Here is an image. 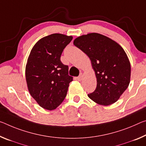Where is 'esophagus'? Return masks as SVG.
Here are the masks:
<instances>
[{"instance_id":"obj_1","label":"esophagus","mask_w":146,"mask_h":146,"mask_svg":"<svg viewBox=\"0 0 146 146\" xmlns=\"http://www.w3.org/2000/svg\"><path fill=\"white\" fill-rule=\"evenodd\" d=\"M82 78H83V75H82V73H80L79 76H78V77H77V79H78V80L80 81V80H82Z\"/></svg>"}]
</instances>
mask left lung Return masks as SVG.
<instances>
[{
  "label": "left lung",
  "mask_w": 146,
  "mask_h": 146,
  "mask_svg": "<svg viewBox=\"0 0 146 146\" xmlns=\"http://www.w3.org/2000/svg\"><path fill=\"white\" fill-rule=\"evenodd\" d=\"M73 44L90 58L96 74L97 87L89 98L103 106L116 102L130 83L131 64L123 48L98 33L80 36Z\"/></svg>",
  "instance_id": "left-lung-1"
}]
</instances>
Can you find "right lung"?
Here are the masks:
<instances>
[{
    "label": "right lung",
    "mask_w": 146,
    "mask_h": 146,
    "mask_svg": "<svg viewBox=\"0 0 146 146\" xmlns=\"http://www.w3.org/2000/svg\"><path fill=\"white\" fill-rule=\"evenodd\" d=\"M73 37L52 34L40 39L32 47L25 69L28 89L41 107L56 109L63 102L73 77L61 54Z\"/></svg>",
    "instance_id": "right-lung-1"
}]
</instances>
